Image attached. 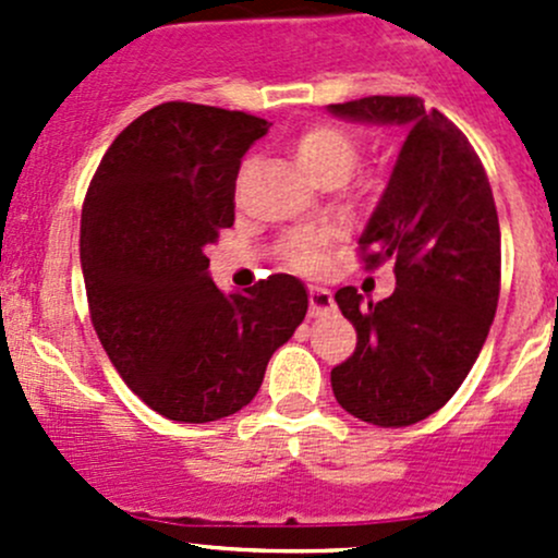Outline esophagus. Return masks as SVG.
Here are the masks:
<instances>
[{"mask_svg":"<svg viewBox=\"0 0 558 558\" xmlns=\"http://www.w3.org/2000/svg\"><path fill=\"white\" fill-rule=\"evenodd\" d=\"M335 311V296L329 289H320V286H311V315H326Z\"/></svg>","mask_w":558,"mask_h":558,"instance_id":"1","label":"esophagus"}]
</instances>
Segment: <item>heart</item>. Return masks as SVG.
<instances>
[{
	"instance_id": "heart-1",
	"label": "heart",
	"mask_w": 558,
	"mask_h": 558,
	"mask_svg": "<svg viewBox=\"0 0 558 558\" xmlns=\"http://www.w3.org/2000/svg\"><path fill=\"white\" fill-rule=\"evenodd\" d=\"M294 161L302 172L311 174L313 180H324L329 174H348L353 161H356V143L348 132L337 126H311L294 140ZM331 234L326 229H302L286 240V258L291 267L302 272H313L324 264L326 247H329Z\"/></svg>"
}]
</instances>
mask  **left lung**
Segmentation results:
<instances>
[{
	"mask_svg": "<svg viewBox=\"0 0 558 558\" xmlns=\"http://www.w3.org/2000/svg\"><path fill=\"white\" fill-rule=\"evenodd\" d=\"M326 110L408 132L359 238L367 267L391 258L397 289L380 302L353 286L335 294L359 342L331 369V391L367 424H418L464 384L497 313L502 245L492 185L464 134L418 97Z\"/></svg>",
	"mask_w": 558,
	"mask_h": 558,
	"instance_id": "8db88e82",
	"label": "left lung"
}]
</instances>
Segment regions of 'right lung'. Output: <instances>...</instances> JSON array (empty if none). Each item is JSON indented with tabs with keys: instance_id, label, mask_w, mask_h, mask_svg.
<instances>
[{
	"instance_id": "right-lung-1",
	"label": "right lung",
	"mask_w": 558,
	"mask_h": 558,
	"mask_svg": "<svg viewBox=\"0 0 558 558\" xmlns=\"http://www.w3.org/2000/svg\"><path fill=\"white\" fill-rule=\"evenodd\" d=\"M264 118L165 102L107 148L81 216V267L99 342L150 410L207 424L243 410L305 320L307 289L269 275L223 294L207 245L234 223L243 156Z\"/></svg>"
}]
</instances>
